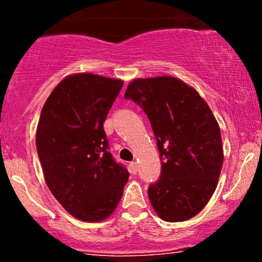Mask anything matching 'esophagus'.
I'll list each match as a JSON object with an SVG mask.
<instances>
[{"instance_id": "esophagus-1", "label": "esophagus", "mask_w": 262, "mask_h": 262, "mask_svg": "<svg viewBox=\"0 0 262 262\" xmlns=\"http://www.w3.org/2000/svg\"><path fill=\"white\" fill-rule=\"evenodd\" d=\"M129 169H130V172L137 173L138 172V164H137V162L132 161L130 164H129Z\"/></svg>"}]
</instances>
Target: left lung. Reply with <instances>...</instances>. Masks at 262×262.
Masks as SVG:
<instances>
[{
    "label": "left lung",
    "mask_w": 262,
    "mask_h": 262,
    "mask_svg": "<svg viewBox=\"0 0 262 262\" xmlns=\"http://www.w3.org/2000/svg\"><path fill=\"white\" fill-rule=\"evenodd\" d=\"M124 98L148 116L160 152V177L148 188L152 208L166 222L191 219L214 193L223 165L212 111L196 90L171 76L132 81Z\"/></svg>",
    "instance_id": "obj_1"
}]
</instances>
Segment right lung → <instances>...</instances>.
I'll return each instance as SVG.
<instances>
[{"mask_svg":"<svg viewBox=\"0 0 262 262\" xmlns=\"http://www.w3.org/2000/svg\"><path fill=\"white\" fill-rule=\"evenodd\" d=\"M123 81L76 74L59 83L41 110L37 151L54 197L75 218L101 222L114 212L128 181L114 160L103 123Z\"/></svg>","mask_w":262,"mask_h":262,"instance_id":"1","label":"right lung"}]
</instances>
